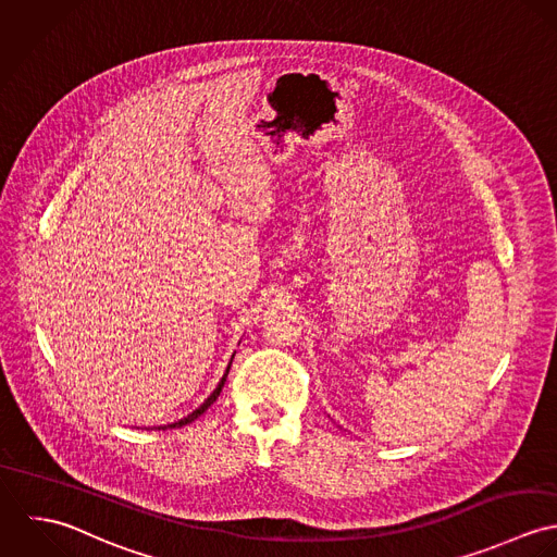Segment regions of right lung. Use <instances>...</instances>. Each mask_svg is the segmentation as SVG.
Here are the masks:
<instances>
[{"instance_id":"add662e5","label":"right lung","mask_w":557,"mask_h":557,"mask_svg":"<svg viewBox=\"0 0 557 557\" xmlns=\"http://www.w3.org/2000/svg\"><path fill=\"white\" fill-rule=\"evenodd\" d=\"M230 363H232V361H230ZM230 363H227V368H225V374H223L222 381H220V385L215 387V392H213V394H211V396H209V398H207V400H205V403H202V405H200V407H198L194 413H189L187 418H183V420H178V422H174V424L161 426L159 431H165V429H181V426H185V424L194 422L198 416H202V413H205V411H207V409H209V407H211V405L218 400V396H220V392H222L223 383H225V376H227V372H230Z\"/></svg>"}]
</instances>
